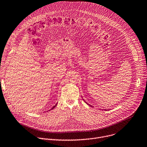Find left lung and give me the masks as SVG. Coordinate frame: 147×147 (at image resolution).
Wrapping results in <instances>:
<instances>
[{
  "label": "left lung",
  "instance_id": "1",
  "mask_svg": "<svg viewBox=\"0 0 147 147\" xmlns=\"http://www.w3.org/2000/svg\"><path fill=\"white\" fill-rule=\"evenodd\" d=\"M88 105H89V104H88ZM89 106H90V105H89ZM91 106V107H92V106Z\"/></svg>",
  "mask_w": 147,
  "mask_h": 147
}]
</instances>
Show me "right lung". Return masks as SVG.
Returning <instances> with one entry per match:
<instances>
[{
	"label": "right lung",
	"instance_id": "obj_1",
	"mask_svg": "<svg viewBox=\"0 0 147 147\" xmlns=\"http://www.w3.org/2000/svg\"><path fill=\"white\" fill-rule=\"evenodd\" d=\"M57 104H56V105H55V106H53V108H52V109H50V110H52V109H54V108H55V107H56V106H57Z\"/></svg>",
	"mask_w": 147,
	"mask_h": 147
}]
</instances>
